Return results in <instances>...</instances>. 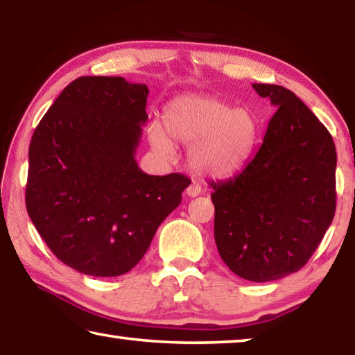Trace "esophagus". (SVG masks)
<instances>
[{"mask_svg":"<svg viewBox=\"0 0 355 355\" xmlns=\"http://www.w3.org/2000/svg\"><path fill=\"white\" fill-rule=\"evenodd\" d=\"M202 192V188L199 184H197L196 182L194 183H191L189 186H188V189H186V194H188L189 197H197Z\"/></svg>","mask_w":355,"mask_h":355,"instance_id":"34e87169","label":"esophagus"}]
</instances>
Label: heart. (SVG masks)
<instances>
[{
	"label": "heart",
	"instance_id": "b5f03b06",
	"mask_svg": "<svg viewBox=\"0 0 355 355\" xmlns=\"http://www.w3.org/2000/svg\"><path fill=\"white\" fill-rule=\"evenodd\" d=\"M166 133L173 141L194 144L188 161L191 169L214 178L235 173L249 158L258 135L255 117L248 110L203 95H182L164 110ZM152 141L171 152L172 144L161 130H153Z\"/></svg>",
	"mask_w": 355,
	"mask_h": 355
}]
</instances>
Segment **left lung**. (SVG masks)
I'll use <instances>...</instances> for the list:
<instances>
[{"label":"left lung","mask_w":355,"mask_h":355,"mask_svg":"<svg viewBox=\"0 0 355 355\" xmlns=\"http://www.w3.org/2000/svg\"><path fill=\"white\" fill-rule=\"evenodd\" d=\"M277 107L243 171L214 192V241L232 272L271 282L297 272L335 214L332 136L291 91L252 84Z\"/></svg>","instance_id":"8db88e82"}]
</instances>
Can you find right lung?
Wrapping results in <instances>:
<instances>
[{
	"mask_svg": "<svg viewBox=\"0 0 355 355\" xmlns=\"http://www.w3.org/2000/svg\"><path fill=\"white\" fill-rule=\"evenodd\" d=\"M147 97L146 84L122 76L76 78L29 144V218L53 254L83 274L131 271L189 186L182 173L148 175L136 163Z\"/></svg>",
	"mask_w": 355,
	"mask_h": 355,
	"instance_id": "add662e5",
	"label": "right lung"
}]
</instances>
